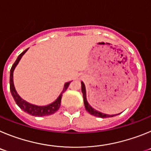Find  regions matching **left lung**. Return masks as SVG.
I'll list each match as a JSON object with an SVG mask.
<instances>
[{
  "label": "left lung",
  "instance_id": "1",
  "mask_svg": "<svg viewBox=\"0 0 151 151\" xmlns=\"http://www.w3.org/2000/svg\"><path fill=\"white\" fill-rule=\"evenodd\" d=\"M82 83V92L83 94V100H84V104H85V110H87L90 114L94 116L101 117V118H107V117H113L114 116H116L118 114H116V115H107V114H104V113H101V112L97 111V110H94V108H92L91 106L89 105V104L87 101V98H86V91H85V84L83 82H81Z\"/></svg>",
  "mask_w": 151,
  "mask_h": 151
}]
</instances>
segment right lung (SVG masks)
<instances>
[{
	"instance_id": "1",
	"label": "right lung",
	"mask_w": 151,
	"mask_h": 151,
	"mask_svg": "<svg viewBox=\"0 0 151 151\" xmlns=\"http://www.w3.org/2000/svg\"><path fill=\"white\" fill-rule=\"evenodd\" d=\"M28 49L24 50L22 53H21L19 57H17V60L15 61V63H13V65L12 66L11 69H10V92H11V94L13 96V99L15 101V102L17 103V104L18 105L20 109H22L24 112L29 113L30 115L34 116H49L51 115L53 113H54L55 112H57V110H59L60 106V102H61V98H62L63 93L64 91H66V89L69 87L70 82H66L64 85L63 91H62L60 96L58 97L57 100H56L54 102H53L52 104L49 105H47V106H36V105L31 104L29 103L26 102V101H24L23 99H22L19 95L17 94V91H16L15 87H14V85H13V71H14V69H15L16 66H17L18 63L19 62L20 59L22 58V55H23L26 51H27Z\"/></svg>"
}]
</instances>
